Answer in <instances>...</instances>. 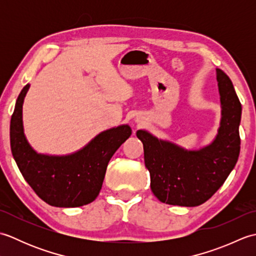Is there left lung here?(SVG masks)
<instances>
[{"instance_id": "left-lung-1", "label": "left lung", "mask_w": 256, "mask_h": 256, "mask_svg": "<svg viewBox=\"0 0 256 256\" xmlns=\"http://www.w3.org/2000/svg\"><path fill=\"white\" fill-rule=\"evenodd\" d=\"M221 121L214 142L198 150L158 140L145 130L136 136L143 143L145 166L150 174V189L164 204L196 206L206 202L234 168L240 154L242 106L230 78L216 69Z\"/></svg>"}]
</instances>
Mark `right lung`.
I'll list each match as a JSON object with an SVG mask.
<instances>
[{"mask_svg": "<svg viewBox=\"0 0 256 256\" xmlns=\"http://www.w3.org/2000/svg\"><path fill=\"white\" fill-rule=\"evenodd\" d=\"M26 84L16 100L10 126V150L20 172L36 194L46 204L74 208L92 202L99 194L106 167L116 150L132 134L128 124L99 135L74 154H38L27 142L23 128V102Z\"/></svg>", "mask_w": 256, "mask_h": 256, "instance_id": "obj_1", "label": "right lung"}]
</instances>
